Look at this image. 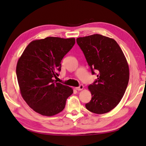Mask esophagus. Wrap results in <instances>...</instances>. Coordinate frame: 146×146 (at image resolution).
<instances>
[{"mask_svg":"<svg viewBox=\"0 0 146 146\" xmlns=\"http://www.w3.org/2000/svg\"><path fill=\"white\" fill-rule=\"evenodd\" d=\"M83 89V85H81L79 86L78 87H76V90H78V91H81Z\"/></svg>","mask_w":146,"mask_h":146,"instance_id":"1","label":"esophagus"}]
</instances>
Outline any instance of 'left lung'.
<instances>
[{
    "mask_svg": "<svg viewBox=\"0 0 146 146\" xmlns=\"http://www.w3.org/2000/svg\"><path fill=\"white\" fill-rule=\"evenodd\" d=\"M76 41L92 74L98 72V80L88 87L92 98L85 107L96 114L107 113L120 102L127 89L130 76L127 59L113 38L94 34Z\"/></svg>",
    "mask_w": 146,
    "mask_h": 146,
    "instance_id": "left-lung-1",
    "label": "left lung"
}]
</instances>
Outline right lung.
Returning <instances> with one entry per match:
<instances>
[{"mask_svg": "<svg viewBox=\"0 0 146 146\" xmlns=\"http://www.w3.org/2000/svg\"><path fill=\"white\" fill-rule=\"evenodd\" d=\"M76 42L74 38L47 37L29 44L19 57L16 76L21 94L35 112L53 116L62 111L72 88L55 82L61 61Z\"/></svg>", "mask_w": 146, "mask_h": 146, "instance_id": "right-lung-1", "label": "right lung"}]
</instances>
